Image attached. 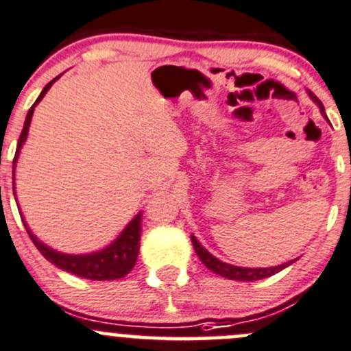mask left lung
<instances>
[{
  "label": "left lung",
  "instance_id": "left-lung-1",
  "mask_svg": "<svg viewBox=\"0 0 351 351\" xmlns=\"http://www.w3.org/2000/svg\"><path fill=\"white\" fill-rule=\"evenodd\" d=\"M308 96H311V99L317 104L319 110H321V113L326 117L324 106H322V103L319 101V97L315 96L314 93H311V90H308ZM192 243H193V248H195V254L199 255V258L202 261V264L207 267V269H210L213 273L219 274V276L228 278V280H234V281L264 280V278H269V276H273V274L280 273V271H283L285 267H288L290 264H293V262L297 261V258H295V261L285 262V264H281V266H274V267H238V266H231V264H226V262L219 261V258L214 257L213 254H209V252H207L206 248L199 243V240H197L193 234H192Z\"/></svg>",
  "mask_w": 351,
  "mask_h": 351
}]
</instances>
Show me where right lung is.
Segmentation results:
<instances>
[{
    "label": "right lung",
    "mask_w": 351,
    "mask_h": 351,
    "mask_svg": "<svg viewBox=\"0 0 351 351\" xmlns=\"http://www.w3.org/2000/svg\"><path fill=\"white\" fill-rule=\"evenodd\" d=\"M58 78H60V75H58L56 78H53V80L44 87L43 93L39 94L37 101L34 103V106L30 108L29 113H27L25 123H23V130L22 134H20L19 144H16L15 158H13V176H15V165H16V159H19L20 149H22L23 142H25L27 138V134H29L34 108L37 106V103L43 99L44 94L49 90V87L58 80ZM13 193H15V183H13ZM23 226H25L27 233H29L30 240L34 241L37 250H39L40 254L51 262V264H54V266L60 267V269L66 271V273L75 274V276L85 278V280L110 281V280H120V278H125L132 269H134L135 262H137L138 248H141V234H142L141 213H138L137 216L127 224V228L121 231V234L113 241V243L108 245V247L103 248V250L94 252V254H82V255L61 254V252L53 250V248L47 247L46 243L37 240V237H34L32 231L27 228L25 221H23Z\"/></svg>",
    "instance_id": "obj_1"
}]
</instances>
